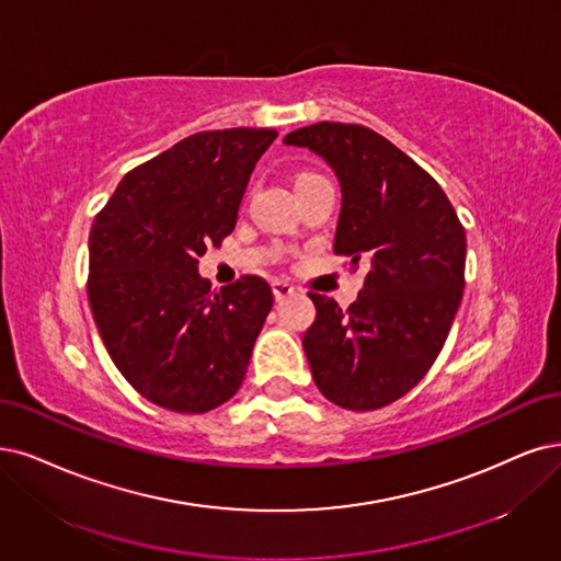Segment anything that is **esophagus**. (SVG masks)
I'll use <instances>...</instances> for the list:
<instances>
[{
  "mask_svg": "<svg viewBox=\"0 0 561 561\" xmlns=\"http://www.w3.org/2000/svg\"><path fill=\"white\" fill-rule=\"evenodd\" d=\"M294 291L296 288L288 284V282H284V279H275L273 282V294H275V300H284V298H288V296H294Z\"/></svg>",
  "mask_w": 561,
  "mask_h": 561,
  "instance_id": "34e87169",
  "label": "esophagus"
}]
</instances>
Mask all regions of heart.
Returning <instances> with one entry per match:
<instances>
[{
  "label": "heart",
  "mask_w": 561,
  "mask_h": 561,
  "mask_svg": "<svg viewBox=\"0 0 561 561\" xmlns=\"http://www.w3.org/2000/svg\"><path fill=\"white\" fill-rule=\"evenodd\" d=\"M307 178H321V175H317V173H302V175H298L296 184H298V182H302V180H307Z\"/></svg>",
  "instance_id": "b5f03b06"
}]
</instances>
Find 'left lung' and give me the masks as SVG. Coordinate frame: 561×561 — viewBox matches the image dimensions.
I'll return each instance as SVG.
<instances>
[{
    "mask_svg": "<svg viewBox=\"0 0 561 561\" xmlns=\"http://www.w3.org/2000/svg\"><path fill=\"white\" fill-rule=\"evenodd\" d=\"M284 142L335 171L333 249L354 267L369 265L346 309L309 294L317 319L302 348L314 383L342 409H381L407 396L444 348L465 288V226L437 180L363 124H309Z\"/></svg>",
    "mask_w": 561,
    "mask_h": 561,
    "instance_id": "left-lung-1",
    "label": "left lung"
}]
</instances>
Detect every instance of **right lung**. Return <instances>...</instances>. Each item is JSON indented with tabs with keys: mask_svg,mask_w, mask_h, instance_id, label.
Here are the masks:
<instances>
[{
	"mask_svg": "<svg viewBox=\"0 0 561 561\" xmlns=\"http://www.w3.org/2000/svg\"><path fill=\"white\" fill-rule=\"evenodd\" d=\"M275 138L247 127L194 134L124 175L94 217L92 317L122 377L157 407L205 413L244 379L273 291L256 275L213 291L198 259L236 228Z\"/></svg>",
	"mask_w": 561,
	"mask_h": 561,
	"instance_id": "add662e5",
	"label": "right lung"
}]
</instances>
